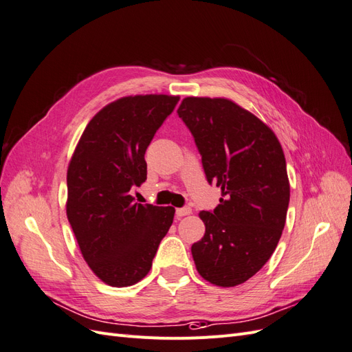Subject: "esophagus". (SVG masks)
<instances>
[{
  "label": "esophagus",
  "instance_id": "esophagus-1",
  "mask_svg": "<svg viewBox=\"0 0 352 352\" xmlns=\"http://www.w3.org/2000/svg\"><path fill=\"white\" fill-rule=\"evenodd\" d=\"M191 213V208H179L175 210V214L178 218H183V217H187V214Z\"/></svg>",
  "mask_w": 352,
  "mask_h": 352
}]
</instances>
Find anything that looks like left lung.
<instances>
[{
  "mask_svg": "<svg viewBox=\"0 0 352 352\" xmlns=\"http://www.w3.org/2000/svg\"><path fill=\"white\" fill-rule=\"evenodd\" d=\"M177 112L195 138L208 181L222 191L213 212L199 213L206 231L191 245L196 269L213 285H240L265 266L285 226L289 181L282 146L231 99L188 96Z\"/></svg>",
  "mask_w": 352,
  "mask_h": 352,
  "instance_id": "obj_1",
  "label": "left lung"
}]
</instances>
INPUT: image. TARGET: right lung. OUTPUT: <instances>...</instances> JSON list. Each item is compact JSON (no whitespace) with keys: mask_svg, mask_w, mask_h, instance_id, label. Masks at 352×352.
<instances>
[{"mask_svg":"<svg viewBox=\"0 0 352 352\" xmlns=\"http://www.w3.org/2000/svg\"><path fill=\"white\" fill-rule=\"evenodd\" d=\"M179 96L120 98L89 121L67 169V218L87 266L107 285L142 280L175 209L135 203L146 181L144 153Z\"/></svg>","mask_w":352,"mask_h":352,"instance_id":"right-lung-1","label":"right lung"}]
</instances>
